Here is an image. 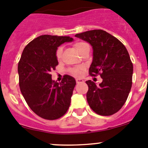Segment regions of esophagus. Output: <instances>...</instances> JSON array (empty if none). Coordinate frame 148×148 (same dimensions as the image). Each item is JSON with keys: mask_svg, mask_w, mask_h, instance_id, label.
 Wrapping results in <instances>:
<instances>
[{"mask_svg": "<svg viewBox=\"0 0 148 148\" xmlns=\"http://www.w3.org/2000/svg\"><path fill=\"white\" fill-rule=\"evenodd\" d=\"M76 82H77V84L83 83L84 82V80L83 79H76Z\"/></svg>", "mask_w": 148, "mask_h": 148, "instance_id": "1", "label": "esophagus"}]
</instances>
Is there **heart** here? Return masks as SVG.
Masks as SVG:
<instances>
[{
  "label": "heart",
  "instance_id": "b5f03b06",
  "mask_svg": "<svg viewBox=\"0 0 148 148\" xmlns=\"http://www.w3.org/2000/svg\"><path fill=\"white\" fill-rule=\"evenodd\" d=\"M87 46L89 45H88L86 43L83 42V41H78V42H76L75 44H74V48H75V49L79 52V53H80V52ZM62 51H63V47H62V46H59V47L56 49V56L58 59H60L61 56H62ZM82 68H79V67H77V68L71 69H70V72H71L73 75L75 76V77H79V76H81L82 73Z\"/></svg>",
  "mask_w": 148,
  "mask_h": 148
}]
</instances>
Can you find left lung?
I'll return each mask as SVG.
<instances>
[{
    "mask_svg": "<svg viewBox=\"0 0 148 148\" xmlns=\"http://www.w3.org/2000/svg\"><path fill=\"white\" fill-rule=\"evenodd\" d=\"M75 36L92 46L89 74H99L102 79L99 85L91 80L86 82L88 104L99 115H112L122 108L132 87L133 65L127 50L117 38L103 30L88 31Z\"/></svg>",
    "mask_w": 148,
    "mask_h": 148,
    "instance_id": "8db88e82",
    "label": "left lung"
}]
</instances>
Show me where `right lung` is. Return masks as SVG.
<instances>
[{
  "label": "right lung",
  "mask_w": 148,
  "mask_h": 148,
  "mask_svg": "<svg viewBox=\"0 0 148 148\" xmlns=\"http://www.w3.org/2000/svg\"><path fill=\"white\" fill-rule=\"evenodd\" d=\"M69 36L42 35L24 48L18 65L21 92L34 113L46 120L60 118L68 110L76 85L74 77L64 75L61 82L52 80L51 70L59 64L56 49Z\"/></svg>",
  "instance_id": "right-lung-1"
}]
</instances>
